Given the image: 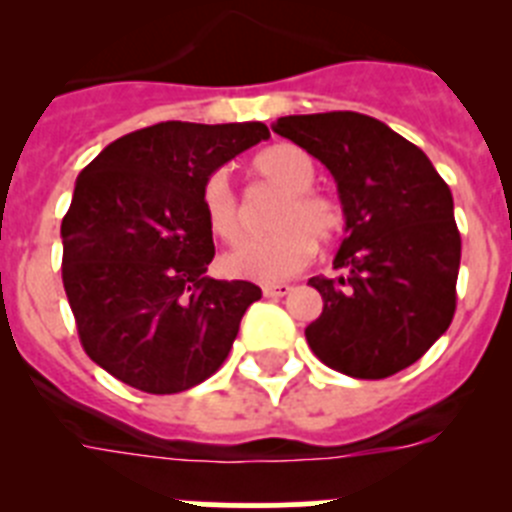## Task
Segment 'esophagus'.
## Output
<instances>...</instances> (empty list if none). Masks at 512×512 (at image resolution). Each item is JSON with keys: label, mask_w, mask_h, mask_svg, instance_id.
Instances as JSON below:
<instances>
[{"label": "esophagus", "mask_w": 512, "mask_h": 512, "mask_svg": "<svg viewBox=\"0 0 512 512\" xmlns=\"http://www.w3.org/2000/svg\"><path fill=\"white\" fill-rule=\"evenodd\" d=\"M264 297H269V300H279V297L289 295L292 292V287L289 284H264Z\"/></svg>", "instance_id": "esophagus-1"}]
</instances>
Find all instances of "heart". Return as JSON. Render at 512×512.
<instances>
[{
	"label": "heart",
	"mask_w": 512,
	"mask_h": 512,
	"mask_svg": "<svg viewBox=\"0 0 512 512\" xmlns=\"http://www.w3.org/2000/svg\"><path fill=\"white\" fill-rule=\"evenodd\" d=\"M253 171L261 182L284 194L271 217V228H277V233L225 253L223 269L235 279L284 282L310 264L318 241H330L341 230L343 212L328 194L312 189L318 176L315 161L292 143L261 151L253 158ZM202 212L220 241L238 243L246 235L241 205L225 169L212 171L202 184Z\"/></svg>",
	"instance_id": "b5f03b06"
}]
</instances>
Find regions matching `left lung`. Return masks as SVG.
Masks as SVG:
<instances>
[{
    "instance_id": "8db88e82",
    "label": "left lung",
    "mask_w": 512,
    "mask_h": 512,
    "mask_svg": "<svg viewBox=\"0 0 512 512\" xmlns=\"http://www.w3.org/2000/svg\"><path fill=\"white\" fill-rule=\"evenodd\" d=\"M271 130L333 174L346 217L333 259L341 274L307 282L323 297L305 328L312 354L356 379L408 369L456 310L461 235L449 184L418 146L369 115H287Z\"/></svg>"
}]
</instances>
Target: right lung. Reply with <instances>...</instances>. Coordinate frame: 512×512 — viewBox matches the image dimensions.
<instances>
[{
	"label": "right lung",
	"mask_w": 512,
	"mask_h": 512,
	"mask_svg": "<svg viewBox=\"0 0 512 512\" xmlns=\"http://www.w3.org/2000/svg\"><path fill=\"white\" fill-rule=\"evenodd\" d=\"M269 138L264 122H158L104 148L61 223L63 289L84 351L120 382L174 395L205 382L261 289L207 277L202 184Z\"/></svg>",
	"instance_id": "1"
}]
</instances>
